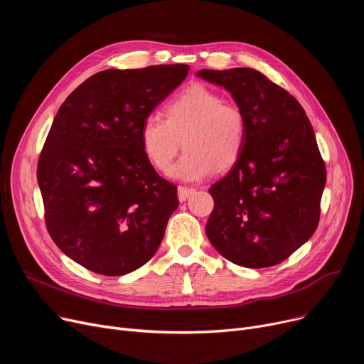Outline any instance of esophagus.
I'll use <instances>...</instances> for the list:
<instances>
[{"mask_svg": "<svg viewBox=\"0 0 364 364\" xmlns=\"http://www.w3.org/2000/svg\"><path fill=\"white\" fill-rule=\"evenodd\" d=\"M195 192H196L195 188H192V187H186V186H178V188H177V195H178L180 202H184L186 199H188L190 196H192Z\"/></svg>", "mask_w": 364, "mask_h": 364, "instance_id": "obj_1", "label": "esophagus"}]
</instances>
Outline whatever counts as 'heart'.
<instances>
[{"label":"heart","instance_id":"1","mask_svg":"<svg viewBox=\"0 0 364 364\" xmlns=\"http://www.w3.org/2000/svg\"><path fill=\"white\" fill-rule=\"evenodd\" d=\"M162 114L164 119L146 117L139 134L143 155L156 171L171 168L181 143L186 151L171 176L183 181L203 180L239 161L247 137L245 112L213 88L187 87L164 106Z\"/></svg>","mask_w":364,"mask_h":364}]
</instances>
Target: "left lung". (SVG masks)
Wrapping results in <instances>:
<instances>
[{"label":"left lung","instance_id":"obj_1","mask_svg":"<svg viewBox=\"0 0 364 364\" xmlns=\"http://www.w3.org/2000/svg\"><path fill=\"white\" fill-rule=\"evenodd\" d=\"M224 87L247 121L246 144L228 174L213 184L206 235L228 261L250 269L291 257L316 232L326 166L298 100L250 68L202 69Z\"/></svg>","mask_w":364,"mask_h":364}]
</instances>
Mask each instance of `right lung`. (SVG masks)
I'll return each instance as SVG.
<instances>
[{
	"instance_id": "right-lung-1",
	"label": "right lung",
	"mask_w": 364,
	"mask_h": 364,
	"mask_svg": "<svg viewBox=\"0 0 364 364\" xmlns=\"http://www.w3.org/2000/svg\"><path fill=\"white\" fill-rule=\"evenodd\" d=\"M187 65L107 69L69 94L38 161L47 230L87 270L140 269L178 208L177 187L143 155L140 127L188 73Z\"/></svg>"
}]
</instances>
